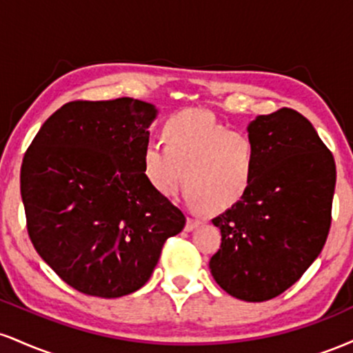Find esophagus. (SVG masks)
<instances>
[{"mask_svg":"<svg viewBox=\"0 0 353 353\" xmlns=\"http://www.w3.org/2000/svg\"><path fill=\"white\" fill-rule=\"evenodd\" d=\"M201 224L199 219H194V217H188V224H185V230H194L197 225Z\"/></svg>","mask_w":353,"mask_h":353,"instance_id":"esophagus-1","label":"esophagus"}]
</instances>
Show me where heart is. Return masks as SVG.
<instances>
[{
  "label": "heart",
  "instance_id": "1",
  "mask_svg": "<svg viewBox=\"0 0 353 353\" xmlns=\"http://www.w3.org/2000/svg\"><path fill=\"white\" fill-rule=\"evenodd\" d=\"M163 139L143 149L144 176L161 196H174L185 179L190 205L224 210L252 188L259 149L249 132L229 131L209 112L182 111L165 121Z\"/></svg>",
  "mask_w": 353,
  "mask_h": 353
}]
</instances>
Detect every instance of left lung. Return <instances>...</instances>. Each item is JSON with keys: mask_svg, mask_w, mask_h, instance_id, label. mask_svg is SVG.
Wrapping results in <instances>:
<instances>
[{"mask_svg": "<svg viewBox=\"0 0 353 353\" xmlns=\"http://www.w3.org/2000/svg\"><path fill=\"white\" fill-rule=\"evenodd\" d=\"M247 131L259 149L257 172L244 199L212 219L222 242L209 269L229 295L264 302L322 252L337 172L314 125L294 109L257 116Z\"/></svg>", "mask_w": 353, "mask_h": 353, "instance_id": "1", "label": "left lung"}]
</instances>
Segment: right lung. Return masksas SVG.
Masks as SVG:
<instances>
[{
	"label": "right lung",
	"instance_id": "add662e5",
	"mask_svg": "<svg viewBox=\"0 0 353 353\" xmlns=\"http://www.w3.org/2000/svg\"><path fill=\"white\" fill-rule=\"evenodd\" d=\"M157 109L132 98L72 101L24 154L21 197L36 252L72 289L123 297L144 285L185 217L143 171Z\"/></svg>",
	"mask_w": 353,
	"mask_h": 353
}]
</instances>
